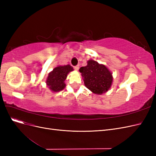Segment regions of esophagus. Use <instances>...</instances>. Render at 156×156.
Wrapping results in <instances>:
<instances>
[{"mask_svg":"<svg viewBox=\"0 0 156 156\" xmlns=\"http://www.w3.org/2000/svg\"><path fill=\"white\" fill-rule=\"evenodd\" d=\"M74 69H75V70L78 71L79 69V66L77 65V66H75V67H74Z\"/></svg>","mask_w":156,"mask_h":156,"instance_id":"esophagus-1","label":"esophagus"}]
</instances>
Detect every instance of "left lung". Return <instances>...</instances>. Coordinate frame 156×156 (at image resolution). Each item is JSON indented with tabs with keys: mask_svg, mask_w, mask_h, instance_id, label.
Here are the masks:
<instances>
[{
	"mask_svg": "<svg viewBox=\"0 0 156 156\" xmlns=\"http://www.w3.org/2000/svg\"><path fill=\"white\" fill-rule=\"evenodd\" d=\"M85 87L92 93L101 95L111 87L112 73L104 64L94 60L87 61V65L79 69Z\"/></svg>",
	"mask_w": 156,
	"mask_h": 156,
	"instance_id": "1",
	"label": "left lung"
}]
</instances>
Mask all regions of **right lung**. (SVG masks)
Here are the masks:
<instances>
[{
    "label": "right lung",
    "mask_w": 156,
    "mask_h": 156,
    "mask_svg": "<svg viewBox=\"0 0 156 156\" xmlns=\"http://www.w3.org/2000/svg\"><path fill=\"white\" fill-rule=\"evenodd\" d=\"M73 71V67L70 65L58 66L53 71L49 73L46 80V84L50 90L53 92H60L66 87L65 80L68 74Z\"/></svg>",
    "instance_id": "right-lung-1"
}]
</instances>
